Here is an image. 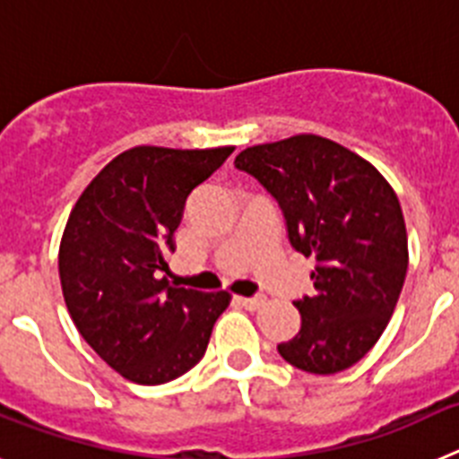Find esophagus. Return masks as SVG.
Listing matches in <instances>:
<instances>
[{
    "label": "esophagus",
    "mask_w": 459,
    "mask_h": 459,
    "mask_svg": "<svg viewBox=\"0 0 459 459\" xmlns=\"http://www.w3.org/2000/svg\"><path fill=\"white\" fill-rule=\"evenodd\" d=\"M234 301H237L238 306L248 307V310H255V307H259L264 303V299H262V296H237Z\"/></svg>",
    "instance_id": "1"
}]
</instances>
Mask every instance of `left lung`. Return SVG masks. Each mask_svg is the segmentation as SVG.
I'll return each instance as SVG.
<instances>
[{
  "mask_svg": "<svg viewBox=\"0 0 459 459\" xmlns=\"http://www.w3.org/2000/svg\"><path fill=\"white\" fill-rule=\"evenodd\" d=\"M234 168L278 202L291 248L315 257V294L296 299L301 328L278 354L299 370L335 375L375 347L407 275L397 195L368 160L319 135L257 144Z\"/></svg>",
  "mask_w": 459,
  "mask_h": 459,
  "instance_id": "left-lung-1",
  "label": "left lung"
}]
</instances>
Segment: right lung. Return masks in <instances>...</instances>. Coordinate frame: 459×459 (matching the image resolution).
<instances>
[{
  "label": "right lung",
  "mask_w": 459,
  "mask_h": 459,
  "mask_svg": "<svg viewBox=\"0 0 459 459\" xmlns=\"http://www.w3.org/2000/svg\"><path fill=\"white\" fill-rule=\"evenodd\" d=\"M232 147H135L119 153L73 206L59 280L73 324L126 379L158 386L200 363L227 291L172 287L165 278L188 195Z\"/></svg>",
  "instance_id": "add662e5"
}]
</instances>
